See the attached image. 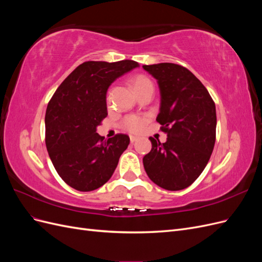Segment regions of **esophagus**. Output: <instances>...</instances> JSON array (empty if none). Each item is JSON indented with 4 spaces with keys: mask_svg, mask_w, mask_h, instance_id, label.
Returning a JSON list of instances; mask_svg holds the SVG:
<instances>
[{
    "mask_svg": "<svg viewBox=\"0 0 262 262\" xmlns=\"http://www.w3.org/2000/svg\"><path fill=\"white\" fill-rule=\"evenodd\" d=\"M139 140V138L138 137H133V136H131L130 137V141H131V143H134V142H137Z\"/></svg>",
    "mask_w": 262,
    "mask_h": 262,
    "instance_id": "esophagus-1",
    "label": "esophagus"
}]
</instances>
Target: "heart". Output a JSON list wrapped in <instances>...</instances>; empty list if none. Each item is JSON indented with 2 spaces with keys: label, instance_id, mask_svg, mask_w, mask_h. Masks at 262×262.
<instances>
[{
  "label": "heart",
  "instance_id": "obj_1",
  "mask_svg": "<svg viewBox=\"0 0 262 262\" xmlns=\"http://www.w3.org/2000/svg\"><path fill=\"white\" fill-rule=\"evenodd\" d=\"M131 84H132L134 92H138L139 90L142 89V87H144V86L149 85L152 83H150V81L146 76L137 75L131 80ZM145 123H146L145 118L138 117V116H128L122 122V128L130 131V132H139L144 128Z\"/></svg>",
  "mask_w": 262,
  "mask_h": 262
}]
</instances>
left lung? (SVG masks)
Returning a JSON list of instances; mask_svg holds the SVG:
<instances>
[{
	"instance_id": "left-lung-1",
	"label": "left lung",
	"mask_w": 262,
	"mask_h": 262,
	"mask_svg": "<svg viewBox=\"0 0 262 262\" xmlns=\"http://www.w3.org/2000/svg\"><path fill=\"white\" fill-rule=\"evenodd\" d=\"M156 78L161 93L156 121L167 133L161 143L153 138L143 157L154 184L170 191L189 187L201 175L215 143L216 110L208 90L184 67L175 63L143 66Z\"/></svg>"
}]
</instances>
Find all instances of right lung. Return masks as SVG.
<instances>
[{
	"label": "right lung",
	"mask_w": 262,
	"mask_h": 262,
	"mask_svg": "<svg viewBox=\"0 0 262 262\" xmlns=\"http://www.w3.org/2000/svg\"><path fill=\"white\" fill-rule=\"evenodd\" d=\"M138 67L133 60L84 62L49 101L45 118L47 150L59 176L78 191L105 185L130 143L126 134L105 141L96 130L108 115L109 86Z\"/></svg>",
	"instance_id": "add662e5"
}]
</instances>
